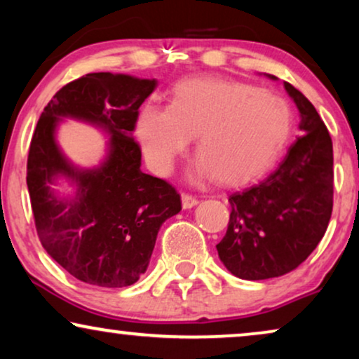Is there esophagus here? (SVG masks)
<instances>
[{
    "label": "esophagus",
    "instance_id": "esophagus-1",
    "mask_svg": "<svg viewBox=\"0 0 359 359\" xmlns=\"http://www.w3.org/2000/svg\"><path fill=\"white\" fill-rule=\"evenodd\" d=\"M181 203H183V209H191V208H194L196 204H198V199H196L194 196L183 193V194H181Z\"/></svg>",
    "mask_w": 359,
    "mask_h": 359
}]
</instances>
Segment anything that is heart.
<instances>
[{"mask_svg":"<svg viewBox=\"0 0 359 359\" xmlns=\"http://www.w3.org/2000/svg\"><path fill=\"white\" fill-rule=\"evenodd\" d=\"M292 112L278 93L220 78H189L171 91L168 107L147 104L135 134L147 165L166 176L194 135L196 176L238 184L264 173L287 144Z\"/></svg>","mask_w":359,"mask_h":359,"instance_id":"obj_1","label":"heart"}]
</instances>
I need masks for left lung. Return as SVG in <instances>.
<instances>
[{
  "label": "left lung",
  "mask_w": 359,
  "mask_h": 359,
  "mask_svg": "<svg viewBox=\"0 0 359 359\" xmlns=\"http://www.w3.org/2000/svg\"><path fill=\"white\" fill-rule=\"evenodd\" d=\"M284 90L301 116V137L263 180L229 194V229L217 243L224 266L248 281L278 278L296 269L316 250L332 217L330 134L301 91L287 81Z\"/></svg>",
  "instance_id": "obj_1"
}]
</instances>
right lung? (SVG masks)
Here are the masks:
<instances>
[{
	"instance_id": "right-lung-1",
	"label": "right lung",
	"mask_w": 359,
	"mask_h": 359,
	"mask_svg": "<svg viewBox=\"0 0 359 359\" xmlns=\"http://www.w3.org/2000/svg\"><path fill=\"white\" fill-rule=\"evenodd\" d=\"M158 85L155 78L88 73L55 93L43 107L27 156V189L37 235L46 252L72 276L101 287H124L147 271L161 224L181 210L173 186L140 170L132 137L139 107ZM65 118L108 134L107 155L81 169L56 142ZM65 180L62 195L53 186Z\"/></svg>"
}]
</instances>
